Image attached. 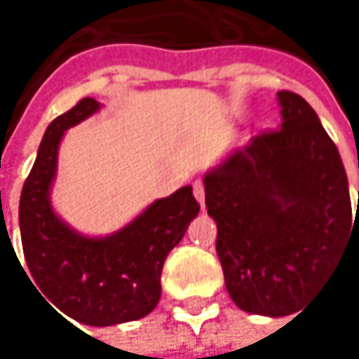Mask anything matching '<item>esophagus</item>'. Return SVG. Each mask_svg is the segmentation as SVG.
Masks as SVG:
<instances>
[{"mask_svg": "<svg viewBox=\"0 0 359 359\" xmlns=\"http://www.w3.org/2000/svg\"><path fill=\"white\" fill-rule=\"evenodd\" d=\"M194 196L200 202V206L204 208V185H202V181H196L194 183Z\"/></svg>", "mask_w": 359, "mask_h": 359, "instance_id": "esophagus-1", "label": "esophagus"}]
</instances>
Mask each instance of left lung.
Here are the masks:
<instances>
[{
    "label": "left lung",
    "instance_id": "obj_1",
    "mask_svg": "<svg viewBox=\"0 0 359 359\" xmlns=\"http://www.w3.org/2000/svg\"><path fill=\"white\" fill-rule=\"evenodd\" d=\"M276 97V132L234 147L204 174L227 294L264 317L298 313L359 238V194L353 219L339 149L304 97Z\"/></svg>",
    "mask_w": 359,
    "mask_h": 359
}]
</instances>
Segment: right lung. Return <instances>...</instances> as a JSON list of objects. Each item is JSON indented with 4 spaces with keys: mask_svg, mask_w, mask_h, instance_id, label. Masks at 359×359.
<instances>
[{
    "mask_svg": "<svg viewBox=\"0 0 359 359\" xmlns=\"http://www.w3.org/2000/svg\"><path fill=\"white\" fill-rule=\"evenodd\" d=\"M100 108L97 100L83 97L46 127L36 163L22 185L18 225L34 287H40L74 321L104 327L142 319L157 306L163 262L183 241L200 204L191 185H185L151 202L130 223L106 236L74 229L50 200L59 147L69 127Z\"/></svg>",
    "mask_w": 359,
    "mask_h": 359,
    "instance_id": "right-lung-1",
    "label": "right lung"
}]
</instances>
